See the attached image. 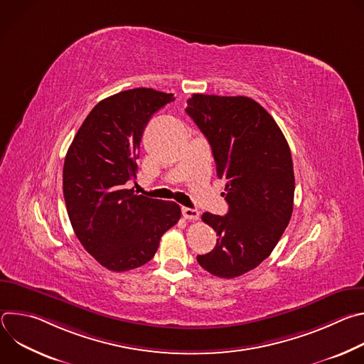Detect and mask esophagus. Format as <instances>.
I'll return each mask as SVG.
<instances>
[{"mask_svg":"<svg viewBox=\"0 0 364 364\" xmlns=\"http://www.w3.org/2000/svg\"><path fill=\"white\" fill-rule=\"evenodd\" d=\"M181 213H183V216H184V219H187V220H197L198 216H200V212H198V210L190 209V207H183Z\"/></svg>","mask_w":364,"mask_h":364,"instance_id":"34e87169","label":"esophagus"}]
</instances>
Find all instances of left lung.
<instances>
[{"label": "left lung", "mask_w": 364, "mask_h": 364, "mask_svg": "<svg viewBox=\"0 0 364 364\" xmlns=\"http://www.w3.org/2000/svg\"><path fill=\"white\" fill-rule=\"evenodd\" d=\"M186 112L212 146L229 204L225 216H201L219 237L197 262L212 275L236 278L265 261L291 220L295 178L289 145L265 108L246 96L194 93Z\"/></svg>", "instance_id": "8db88e82"}]
</instances>
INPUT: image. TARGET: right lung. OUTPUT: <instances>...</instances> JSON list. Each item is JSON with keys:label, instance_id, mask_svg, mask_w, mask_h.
Wrapping results in <instances>:
<instances>
[{"label": "right lung", "instance_id": "add662e5", "mask_svg": "<svg viewBox=\"0 0 364 364\" xmlns=\"http://www.w3.org/2000/svg\"><path fill=\"white\" fill-rule=\"evenodd\" d=\"M173 93L135 87L100 100L75 135L63 166V196L72 228L96 261L114 272L149 262L180 205L125 188L136 178L139 142L151 117Z\"/></svg>", "mask_w": 364, "mask_h": 364}]
</instances>
